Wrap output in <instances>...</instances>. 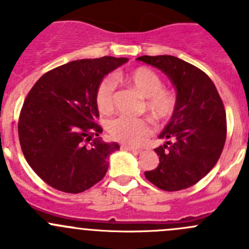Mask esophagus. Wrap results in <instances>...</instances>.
I'll return each instance as SVG.
<instances>
[{
  "instance_id": "34e87169",
  "label": "esophagus",
  "mask_w": 249,
  "mask_h": 249,
  "mask_svg": "<svg viewBox=\"0 0 249 249\" xmlns=\"http://www.w3.org/2000/svg\"><path fill=\"white\" fill-rule=\"evenodd\" d=\"M122 150L129 151V152H134V153H139L142 151V150H140V148H135V147H131V146H126V145H123Z\"/></svg>"
}]
</instances>
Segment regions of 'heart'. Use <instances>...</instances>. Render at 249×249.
<instances>
[{
  "label": "heart",
  "instance_id": "heart-1",
  "mask_svg": "<svg viewBox=\"0 0 249 249\" xmlns=\"http://www.w3.org/2000/svg\"><path fill=\"white\" fill-rule=\"evenodd\" d=\"M120 80L145 98V110L153 119L163 122L173 115L177 107V97L172 90L163 88V81L150 67L141 66L119 76ZM115 78L107 76L99 82L96 90V106L102 114H109L114 109ZM109 135L114 140L136 146L142 143L152 131L146 119L118 118L109 123Z\"/></svg>",
  "mask_w": 249,
  "mask_h": 249
}]
</instances>
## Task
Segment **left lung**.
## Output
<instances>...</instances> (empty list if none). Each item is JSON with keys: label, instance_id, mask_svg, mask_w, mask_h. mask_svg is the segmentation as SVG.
<instances>
[{"label": "left lung", "instance_id": "left-lung-1", "mask_svg": "<svg viewBox=\"0 0 249 249\" xmlns=\"http://www.w3.org/2000/svg\"><path fill=\"white\" fill-rule=\"evenodd\" d=\"M168 76L177 89V107L155 148L160 163L145 177L166 192L187 189L203 179L219 161L226 141V111L205 72L171 55L138 57Z\"/></svg>", "mask_w": 249, "mask_h": 249}]
</instances>
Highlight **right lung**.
<instances>
[{"label": "right lung", "instance_id": "1", "mask_svg": "<svg viewBox=\"0 0 249 249\" xmlns=\"http://www.w3.org/2000/svg\"><path fill=\"white\" fill-rule=\"evenodd\" d=\"M126 57L71 61L46 72L29 90L18 122L28 164L50 187L77 194L103 179L108 157L119 150L99 136L96 90Z\"/></svg>", "mask_w": 249, "mask_h": 249}]
</instances>
